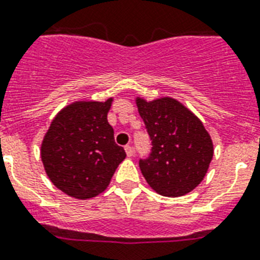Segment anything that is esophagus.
I'll return each instance as SVG.
<instances>
[{"label":"esophagus","instance_id":"1","mask_svg":"<svg viewBox=\"0 0 260 260\" xmlns=\"http://www.w3.org/2000/svg\"><path fill=\"white\" fill-rule=\"evenodd\" d=\"M125 151H126V155L127 156H133V154H134V150H133V147L130 145L125 146Z\"/></svg>","mask_w":260,"mask_h":260}]
</instances>
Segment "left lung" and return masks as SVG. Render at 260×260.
<instances>
[{
    "label": "left lung",
    "mask_w": 260,
    "mask_h": 260,
    "mask_svg": "<svg viewBox=\"0 0 260 260\" xmlns=\"http://www.w3.org/2000/svg\"><path fill=\"white\" fill-rule=\"evenodd\" d=\"M139 115L151 141V153L139 159L143 177L158 194L182 197L205 178L214 147L205 126L178 101L137 98Z\"/></svg>",
    "instance_id": "8db88e82"
}]
</instances>
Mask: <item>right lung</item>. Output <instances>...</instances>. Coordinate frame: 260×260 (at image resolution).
Masks as SVG:
<instances>
[{
  "instance_id": "add662e5",
  "label": "right lung",
  "mask_w": 260,
  "mask_h": 260,
  "mask_svg": "<svg viewBox=\"0 0 260 260\" xmlns=\"http://www.w3.org/2000/svg\"><path fill=\"white\" fill-rule=\"evenodd\" d=\"M106 102H74L53 119L41 146L49 179L65 194L93 198L109 186L115 169L126 158L107 122Z\"/></svg>"
}]
</instances>
